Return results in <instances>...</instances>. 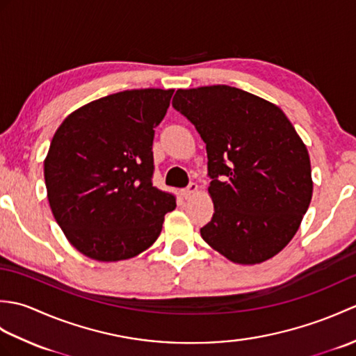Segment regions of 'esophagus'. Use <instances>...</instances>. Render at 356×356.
Wrapping results in <instances>:
<instances>
[{"label":"esophagus","mask_w":356,"mask_h":356,"mask_svg":"<svg viewBox=\"0 0 356 356\" xmlns=\"http://www.w3.org/2000/svg\"><path fill=\"white\" fill-rule=\"evenodd\" d=\"M197 190H199L197 185H195V184H190V185H188V188H185V190L182 191L184 197H185V199L193 197V195H194L195 193H197Z\"/></svg>","instance_id":"obj_1"}]
</instances>
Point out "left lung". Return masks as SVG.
<instances>
[{"mask_svg": "<svg viewBox=\"0 0 356 356\" xmlns=\"http://www.w3.org/2000/svg\"><path fill=\"white\" fill-rule=\"evenodd\" d=\"M172 107L207 143L214 214L202 238L232 263L272 259L297 234L314 191L311 159L291 120L229 86L180 88Z\"/></svg>", "mask_w": 356, "mask_h": 356, "instance_id": "left-lung-1", "label": "left lung"}]
</instances>
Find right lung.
<instances>
[{"mask_svg": "<svg viewBox=\"0 0 356 356\" xmlns=\"http://www.w3.org/2000/svg\"><path fill=\"white\" fill-rule=\"evenodd\" d=\"M174 90L108 95L67 116L44 159L51 213L67 240L96 261L128 260L162 231L176 199L153 186L154 128Z\"/></svg>", "mask_w": 356, "mask_h": 356, "instance_id": "1", "label": "right lung"}]
</instances>
